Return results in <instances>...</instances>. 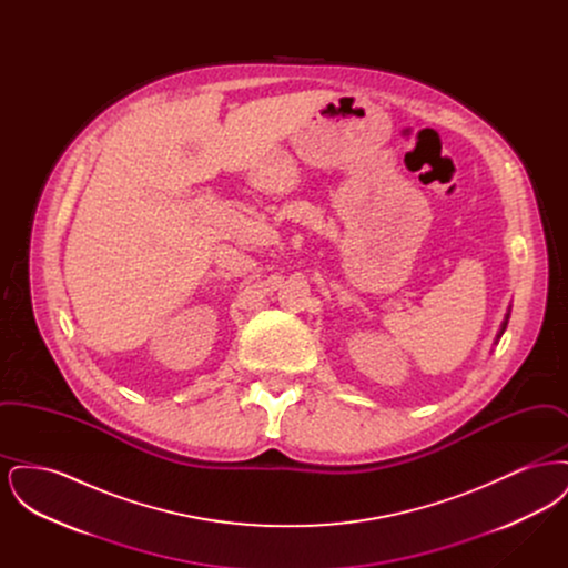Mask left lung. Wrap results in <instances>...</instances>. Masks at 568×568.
<instances>
[{"instance_id": "1", "label": "left lung", "mask_w": 568, "mask_h": 568, "mask_svg": "<svg viewBox=\"0 0 568 568\" xmlns=\"http://www.w3.org/2000/svg\"><path fill=\"white\" fill-rule=\"evenodd\" d=\"M507 320H509V315H507ZM507 320H505V324H503V327H500V334H498V338H500V336H503V332L507 329Z\"/></svg>"}]
</instances>
